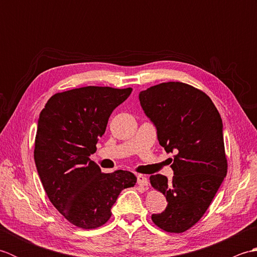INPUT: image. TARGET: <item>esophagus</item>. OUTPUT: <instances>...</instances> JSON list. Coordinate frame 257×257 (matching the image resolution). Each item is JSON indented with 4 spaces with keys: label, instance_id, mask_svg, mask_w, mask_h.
Masks as SVG:
<instances>
[{
    "label": "esophagus",
    "instance_id": "obj_1",
    "mask_svg": "<svg viewBox=\"0 0 257 257\" xmlns=\"http://www.w3.org/2000/svg\"><path fill=\"white\" fill-rule=\"evenodd\" d=\"M137 181H138V184L143 185V187H148V184H149L148 178L144 176V174H139V176L137 177Z\"/></svg>",
    "mask_w": 257,
    "mask_h": 257
}]
</instances>
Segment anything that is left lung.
<instances>
[{
	"mask_svg": "<svg viewBox=\"0 0 257 257\" xmlns=\"http://www.w3.org/2000/svg\"><path fill=\"white\" fill-rule=\"evenodd\" d=\"M146 116L157 128L160 146L174 152L173 178L150 177L168 205L151 219L161 230L182 233L198 222L226 177L223 123L205 92L180 81L152 86L139 94Z\"/></svg>",
	"mask_w": 257,
	"mask_h": 257,
	"instance_id": "8db88e82",
	"label": "left lung"
}]
</instances>
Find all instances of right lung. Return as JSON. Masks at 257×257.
<instances>
[{
  "label": "right lung",
  "mask_w": 257,
  "mask_h": 257,
  "mask_svg": "<svg viewBox=\"0 0 257 257\" xmlns=\"http://www.w3.org/2000/svg\"><path fill=\"white\" fill-rule=\"evenodd\" d=\"M132 91L87 86L57 92L40 113L34 149L38 176L53 205L80 228L105 224L120 192L137 182L129 171L102 173L89 159L113 109Z\"/></svg>",
  "instance_id": "add662e5"
}]
</instances>
